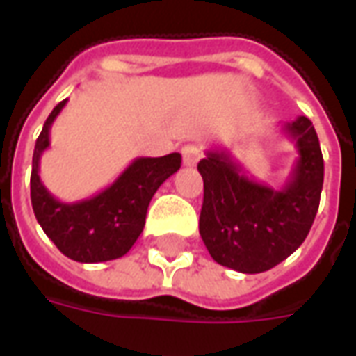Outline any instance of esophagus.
I'll return each mask as SVG.
<instances>
[{
	"label": "esophagus",
	"mask_w": 356,
	"mask_h": 356,
	"mask_svg": "<svg viewBox=\"0 0 356 356\" xmlns=\"http://www.w3.org/2000/svg\"><path fill=\"white\" fill-rule=\"evenodd\" d=\"M181 154H183V163L185 165H196L202 158L200 148L196 147V145H185V147L181 148Z\"/></svg>",
	"instance_id": "1"
}]
</instances>
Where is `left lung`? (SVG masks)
Returning <instances> with one entry per match:
<instances>
[{"mask_svg":"<svg viewBox=\"0 0 356 356\" xmlns=\"http://www.w3.org/2000/svg\"><path fill=\"white\" fill-rule=\"evenodd\" d=\"M298 160L280 188L248 177L223 150H208L198 163L204 179L200 236L223 267L255 275L298 250L313 227L324 183L321 143L305 116L282 125Z\"/></svg>","mask_w":356,"mask_h":356,"instance_id":"left-lung-1","label":"left lung"}]
</instances>
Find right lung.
Returning <instances> with one entry per match:
<instances>
[{"label": "right lung", "instance_id": "right-lung-1", "mask_svg": "<svg viewBox=\"0 0 356 356\" xmlns=\"http://www.w3.org/2000/svg\"><path fill=\"white\" fill-rule=\"evenodd\" d=\"M68 99L45 120L32 158L30 196L35 219L53 244L74 261L101 263L125 255L145 229L148 204L163 181L181 168V154L137 158L124 173L91 198L60 202L40 179V158L49 148V131Z\"/></svg>", "mask_w": 356, "mask_h": 356}]
</instances>
